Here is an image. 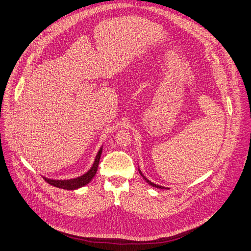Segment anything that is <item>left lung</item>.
Wrapping results in <instances>:
<instances>
[{"instance_id": "obj_1", "label": "left lung", "mask_w": 251, "mask_h": 251, "mask_svg": "<svg viewBox=\"0 0 251 251\" xmlns=\"http://www.w3.org/2000/svg\"><path fill=\"white\" fill-rule=\"evenodd\" d=\"M138 172H140V174H141V176H142V177L145 179V181L148 183V184H149V185H151V186H153V187H155V188H159V189H169L168 187H163V186H160V185H158V184H155V183H153V182H151L150 180H148L146 177H145V176H144V174L142 173V171L140 170V168H138Z\"/></svg>"}]
</instances>
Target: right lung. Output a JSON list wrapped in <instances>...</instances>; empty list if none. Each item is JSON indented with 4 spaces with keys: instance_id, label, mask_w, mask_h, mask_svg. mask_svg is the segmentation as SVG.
I'll return each mask as SVG.
<instances>
[{
    "instance_id": "1",
    "label": "right lung",
    "mask_w": 251,
    "mask_h": 251,
    "mask_svg": "<svg viewBox=\"0 0 251 251\" xmlns=\"http://www.w3.org/2000/svg\"><path fill=\"white\" fill-rule=\"evenodd\" d=\"M101 153H102V147L99 149V151L95 157V160L91 166V169L87 173L79 176V177L73 178V179H67V180H54V179H49L46 177H43V179L54 187L67 189V190H74V189H77V188L85 186V185L90 183L92 181V179L95 177V175L98 170V164L100 161Z\"/></svg>"
}]
</instances>
